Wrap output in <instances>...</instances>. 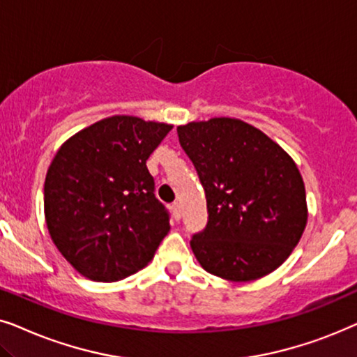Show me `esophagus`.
<instances>
[{"label":"esophagus","instance_id":"34e87169","mask_svg":"<svg viewBox=\"0 0 357 357\" xmlns=\"http://www.w3.org/2000/svg\"><path fill=\"white\" fill-rule=\"evenodd\" d=\"M171 211H173V215L176 220H179V218H181V206H179L178 202H174L173 206H171Z\"/></svg>","mask_w":357,"mask_h":357}]
</instances>
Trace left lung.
I'll list each match as a JSON object with an SVG mask.
<instances>
[{
	"mask_svg": "<svg viewBox=\"0 0 357 357\" xmlns=\"http://www.w3.org/2000/svg\"><path fill=\"white\" fill-rule=\"evenodd\" d=\"M178 137L207 199V227L191 240L199 264L234 282L278 269L307 225L305 186L296 161L240 119L189 122L178 127Z\"/></svg>",
	"mask_w": 357,
	"mask_h": 357,
	"instance_id": "1",
	"label": "left lung"
}]
</instances>
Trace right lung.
Segmentation results:
<instances>
[{
	"label": "right lung",
	"mask_w": 357,
	"mask_h": 357,
	"mask_svg": "<svg viewBox=\"0 0 357 357\" xmlns=\"http://www.w3.org/2000/svg\"><path fill=\"white\" fill-rule=\"evenodd\" d=\"M173 126L112 116L76 132L45 176L50 238L84 278L114 282L145 268L169 231L146 160Z\"/></svg>",
	"instance_id": "obj_1"
}]
</instances>
